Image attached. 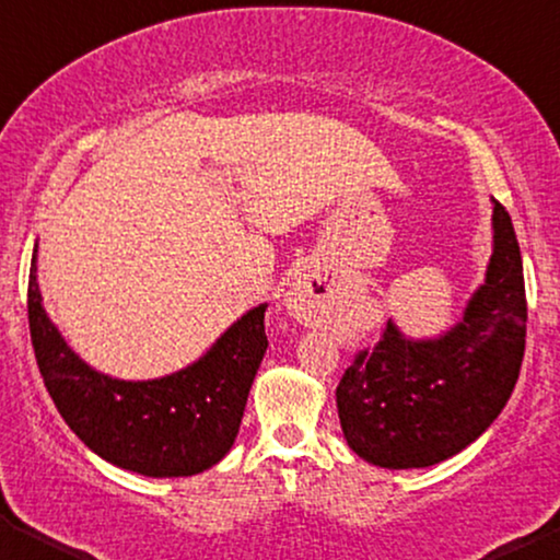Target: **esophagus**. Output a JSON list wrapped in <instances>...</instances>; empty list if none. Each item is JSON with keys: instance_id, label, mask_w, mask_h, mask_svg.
I'll return each instance as SVG.
<instances>
[{"instance_id": "esophagus-1", "label": "esophagus", "mask_w": 560, "mask_h": 560, "mask_svg": "<svg viewBox=\"0 0 560 560\" xmlns=\"http://www.w3.org/2000/svg\"><path fill=\"white\" fill-rule=\"evenodd\" d=\"M329 296V287L316 289L312 279H299L294 289L289 291V308L294 312L296 319L306 324H319L324 316V304H327Z\"/></svg>"}]
</instances>
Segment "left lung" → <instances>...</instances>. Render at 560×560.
I'll list each match as a JSON object with an SVG mask.
<instances>
[{"instance_id":"left-lung-1","label":"left lung","mask_w":560,"mask_h":560,"mask_svg":"<svg viewBox=\"0 0 560 560\" xmlns=\"http://www.w3.org/2000/svg\"><path fill=\"white\" fill-rule=\"evenodd\" d=\"M523 258L511 213L493 200V256L463 322L445 337L405 339L392 322L354 354L337 387L349 447L366 463L428 467L478 440L518 382L525 352Z\"/></svg>"}]
</instances>
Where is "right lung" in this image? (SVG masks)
<instances>
[{
    "instance_id": "right-lung-1",
    "label": "right lung",
    "mask_w": 560,
    "mask_h": 560,
    "mask_svg": "<svg viewBox=\"0 0 560 560\" xmlns=\"http://www.w3.org/2000/svg\"><path fill=\"white\" fill-rule=\"evenodd\" d=\"M37 246L30 266L27 316L45 387L70 430L103 460L150 478L203 472L238 435L248 389L264 360L266 304L233 327L186 370L163 380L105 377L65 345L37 289Z\"/></svg>"
}]
</instances>
